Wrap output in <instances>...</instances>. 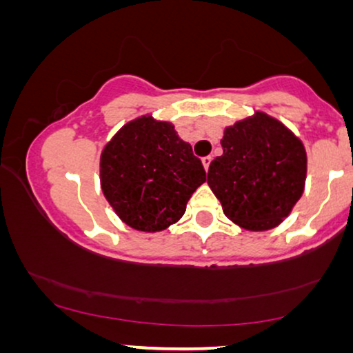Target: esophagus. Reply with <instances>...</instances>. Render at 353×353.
I'll return each mask as SVG.
<instances>
[{"mask_svg": "<svg viewBox=\"0 0 353 353\" xmlns=\"http://www.w3.org/2000/svg\"><path fill=\"white\" fill-rule=\"evenodd\" d=\"M211 160H212V158H211V157H203V158H201V163H203V166H205V170H206V171H208V170H210Z\"/></svg>", "mask_w": 353, "mask_h": 353, "instance_id": "1", "label": "esophagus"}]
</instances>
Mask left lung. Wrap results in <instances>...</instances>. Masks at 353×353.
<instances>
[{"label": "left lung", "instance_id": "8db88e82", "mask_svg": "<svg viewBox=\"0 0 353 353\" xmlns=\"http://www.w3.org/2000/svg\"><path fill=\"white\" fill-rule=\"evenodd\" d=\"M222 153L211 161L208 185L224 214L246 230L281 224L302 196L307 176L304 143L264 112L225 128Z\"/></svg>", "mask_w": 353, "mask_h": 353}]
</instances>
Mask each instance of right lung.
Masks as SVG:
<instances>
[{"instance_id":"right-lung-1","label":"right lung","mask_w":353,"mask_h":353,"mask_svg":"<svg viewBox=\"0 0 353 353\" xmlns=\"http://www.w3.org/2000/svg\"><path fill=\"white\" fill-rule=\"evenodd\" d=\"M206 181L200 158L168 121L150 115L126 123L101 155V187L126 225L161 232L181 219Z\"/></svg>"}]
</instances>
